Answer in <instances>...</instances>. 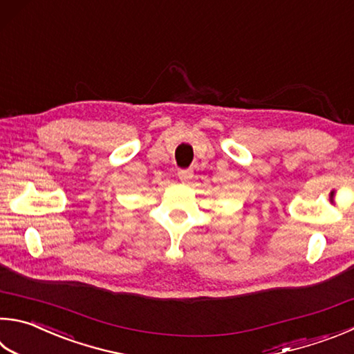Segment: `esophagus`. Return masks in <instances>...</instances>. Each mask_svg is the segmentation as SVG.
<instances>
[{
	"label": "esophagus",
	"mask_w": 354,
	"mask_h": 354,
	"mask_svg": "<svg viewBox=\"0 0 354 354\" xmlns=\"http://www.w3.org/2000/svg\"><path fill=\"white\" fill-rule=\"evenodd\" d=\"M192 176H194V173H192V170H185V169L178 170V178L181 179L183 183H187L189 179H192Z\"/></svg>",
	"instance_id": "esophagus-1"
}]
</instances>
